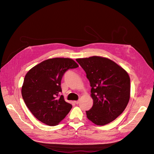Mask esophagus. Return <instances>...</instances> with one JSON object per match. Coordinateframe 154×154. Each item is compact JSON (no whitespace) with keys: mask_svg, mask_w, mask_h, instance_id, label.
<instances>
[{"mask_svg":"<svg viewBox=\"0 0 154 154\" xmlns=\"http://www.w3.org/2000/svg\"><path fill=\"white\" fill-rule=\"evenodd\" d=\"M74 103H75L76 104H78L79 103H80V101H74Z\"/></svg>","mask_w":154,"mask_h":154,"instance_id":"34e87169","label":"esophagus"}]
</instances>
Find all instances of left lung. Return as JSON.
Returning <instances> with one entry per match:
<instances>
[{"instance_id":"left-lung-1","label":"left lung","mask_w":154,"mask_h":154,"mask_svg":"<svg viewBox=\"0 0 154 154\" xmlns=\"http://www.w3.org/2000/svg\"><path fill=\"white\" fill-rule=\"evenodd\" d=\"M87 74L93 100L92 108L86 111L87 118L96 125H105L122 114L130 96L128 72L107 58L94 56L77 58Z\"/></svg>"}]
</instances>
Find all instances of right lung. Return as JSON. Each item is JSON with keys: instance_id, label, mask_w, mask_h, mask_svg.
I'll use <instances>...</instances> for the list:
<instances>
[{"instance_id": "add662e5", "label": "right lung", "mask_w": 154, "mask_h": 154, "mask_svg": "<svg viewBox=\"0 0 154 154\" xmlns=\"http://www.w3.org/2000/svg\"><path fill=\"white\" fill-rule=\"evenodd\" d=\"M79 66L68 58H54L44 60L31 68L26 74L22 86V96L26 106L35 117L49 126L63 120L72 108L63 95L61 80L69 69Z\"/></svg>"}]
</instances>
